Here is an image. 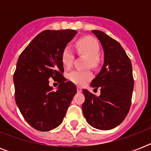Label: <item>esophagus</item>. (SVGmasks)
<instances>
[{
  "mask_svg": "<svg viewBox=\"0 0 151 151\" xmlns=\"http://www.w3.org/2000/svg\"><path fill=\"white\" fill-rule=\"evenodd\" d=\"M77 91H78V92H81V91H82V89H81V88L77 87Z\"/></svg>",
  "mask_w": 151,
  "mask_h": 151,
  "instance_id": "34e87169",
  "label": "esophagus"
}]
</instances>
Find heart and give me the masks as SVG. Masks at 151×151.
Listing matches in <instances>:
<instances>
[{
	"label": "heart",
	"instance_id": "1",
	"mask_svg": "<svg viewBox=\"0 0 151 151\" xmlns=\"http://www.w3.org/2000/svg\"><path fill=\"white\" fill-rule=\"evenodd\" d=\"M76 48L79 53L88 56V66L96 67L99 64V44L93 37L86 36L81 37L76 42ZM62 63L66 68H70L73 64L74 54L69 46H66L62 52ZM69 80L79 86H82L92 78V73L89 70H73L69 73Z\"/></svg>",
	"mask_w": 151,
	"mask_h": 151
}]
</instances>
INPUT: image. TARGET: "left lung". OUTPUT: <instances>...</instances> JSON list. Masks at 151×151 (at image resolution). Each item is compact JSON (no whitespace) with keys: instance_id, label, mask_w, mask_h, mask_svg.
<instances>
[{"instance_id":"left-lung-1","label":"left lung","mask_w":151,"mask_h":151,"mask_svg":"<svg viewBox=\"0 0 151 151\" xmlns=\"http://www.w3.org/2000/svg\"><path fill=\"white\" fill-rule=\"evenodd\" d=\"M103 46L104 63L91 87L100 88L96 96L83 89V114L95 129L110 130L122 123L129 111L134 87L130 59L117 41L100 30H92Z\"/></svg>"}]
</instances>
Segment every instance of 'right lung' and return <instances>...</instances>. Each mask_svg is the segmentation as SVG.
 <instances>
[{"instance_id": "right-lung-1", "label": "right lung", "mask_w": 151, "mask_h": 151, "mask_svg": "<svg viewBox=\"0 0 151 151\" xmlns=\"http://www.w3.org/2000/svg\"><path fill=\"white\" fill-rule=\"evenodd\" d=\"M76 34L73 29L44 30L19 57L13 76L15 103L27 123L38 131H50L61 124L77 92L74 84L63 75L61 59ZM49 78L60 84L56 92L49 85Z\"/></svg>"}]
</instances>
